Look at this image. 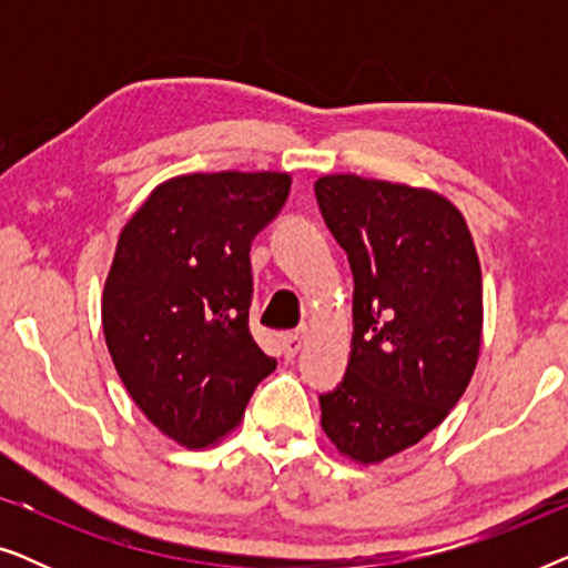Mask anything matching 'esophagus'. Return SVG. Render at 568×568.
<instances>
[{
  "label": "esophagus",
  "mask_w": 568,
  "mask_h": 568,
  "mask_svg": "<svg viewBox=\"0 0 568 568\" xmlns=\"http://www.w3.org/2000/svg\"><path fill=\"white\" fill-rule=\"evenodd\" d=\"M305 338H307V328L284 333V336H282V348H284L286 359H292V356H297L302 344H305Z\"/></svg>",
  "instance_id": "1"
}]
</instances>
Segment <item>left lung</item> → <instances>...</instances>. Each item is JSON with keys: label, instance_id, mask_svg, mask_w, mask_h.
Instances as JSON below:
<instances>
[{"label": "left lung", "instance_id": "obj_1", "mask_svg": "<svg viewBox=\"0 0 568 568\" xmlns=\"http://www.w3.org/2000/svg\"><path fill=\"white\" fill-rule=\"evenodd\" d=\"M315 196L354 274L352 356L321 395V426L375 465L437 429L476 372L478 253L460 209L429 189L341 173L317 178Z\"/></svg>", "mask_w": 568, "mask_h": 568}]
</instances>
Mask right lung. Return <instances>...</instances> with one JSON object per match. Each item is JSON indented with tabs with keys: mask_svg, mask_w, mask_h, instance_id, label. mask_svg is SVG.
Returning a JSON list of instances; mask_svg holds the SVG:
<instances>
[{
	"mask_svg": "<svg viewBox=\"0 0 568 568\" xmlns=\"http://www.w3.org/2000/svg\"><path fill=\"white\" fill-rule=\"evenodd\" d=\"M290 185V173L178 175L123 224L100 307L105 344L131 400L178 445L230 434L276 369L247 325L251 243Z\"/></svg>",
	"mask_w": 568,
	"mask_h": 568,
	"instance_id": "add662e5",
	"label": "right lung"
}]
</instances>
